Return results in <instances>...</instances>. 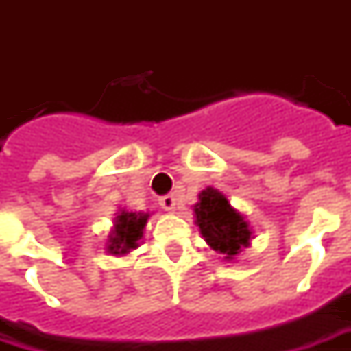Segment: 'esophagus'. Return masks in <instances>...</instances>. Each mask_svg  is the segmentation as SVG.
<instances>
[{"mask_svg": "<svg viewBox=\"0 0 351 351\" xmlns=\"http://www.w3.org/2000/svg\"><path fill=\"white\" fill-rule=\"evenodd\" d=\"M160 205L163 210H169V213H173L178 208V199H176L175 193H169V195H163L160 199Z\"/></svg>", "mask_w": 351, "mask_h": 351, "instance_id": "1", "label": "esophagus"}]
</instances>
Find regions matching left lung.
Masks as SVG:
<instances>
[{
    "mask_svg": "<svg viewBox=\"0 0 351 351\" xmlns=\"http://www.w3.org/2000/svg\"><path fill=\"white\" fill-rule=\"evenodd\" d=\"M195 218L201 235L213 250L220 252L226 259H233L243 246L250 244V229L241 214L231 208L226 195L206 188L199 195Z\"/></svg>",
    "mask_w": 351,
    "mask_h": 351,
    "instance_id": "1",
    "label": "left lung"
}]
</instances>
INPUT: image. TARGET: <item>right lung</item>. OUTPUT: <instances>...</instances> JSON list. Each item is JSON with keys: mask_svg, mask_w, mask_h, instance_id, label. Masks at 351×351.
<instances>
[{"mask_svg": "<svg viewBox=\"0 0 351 351\" xmlns=\"http://www.w3.org/2000/svg\"><path fill=\"white\" fill-rule=\"evenodd\" d=\"M148 220V214L122 213L116 216L114 229L108 237V252L110 254H128L137 248V241L143 237V229Z\"/></svg>", "mask_w": 351, "mask_h": 351, "instance_id": "1", "label": "right lung"}]
</instances>
